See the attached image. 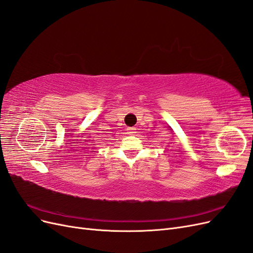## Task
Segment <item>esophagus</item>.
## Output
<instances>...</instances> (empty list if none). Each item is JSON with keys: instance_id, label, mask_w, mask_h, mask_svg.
<instances>
[{"instance_id": "obj_1", "label": "esophagus", "mask_w": 253, "mask_h": 253, "mask_svg": "<svg viewBox=\"0 0 253 253\" xmlns=\"http://www.w3.org/2000/svg\"><path fill=\"white\" fill-rule=\"evenodd\" d=\"M126 131H127V133H128L129 135L136 134V128H135V127H127Z\"/></svg>"}]
</instances>
